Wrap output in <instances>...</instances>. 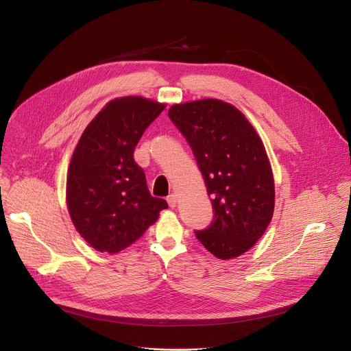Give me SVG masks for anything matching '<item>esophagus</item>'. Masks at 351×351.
<instances>
[{"instance_id":"obj_1","label":"esophagus","mask_w":351,"mask_h":351,"mask_svg":"<svg viewBox=\"0 0 351 351\" xmlns=\"http://www.w3.org/2000/svg\"><path fill=\"white\" fill-rule=\"evenodd\" d=\"M168 204H169V207H172V208H175V207L178 206V197H176L175 194H169V195H168Z\"/></svg>"}]
</instances>
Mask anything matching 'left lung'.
Listing matches in <instances>:
<instances>
[{"label":"left lung","mask_w":351,"mask_h":351,"mask_svg":"<svg viewBox=\"0 0 351 351\" xmlns=\"http://www.w3.org/2000/svg\"><path fill=\"white\" fill-rule=\"evenodd\" d=\"M168 115L193 149L215 211L197 239L219 260L244 254L265 233L275 208L272 167L260 134L218 98L175 104Z\"/></svg>","instance_id":"obj_1"}]
</instances>
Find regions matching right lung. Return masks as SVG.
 I'll return each mask as SVG.
<instances>
[{
  "instance_id": "right-lung-1",
  "label": "right lung",
  "mask_w": 351,
  "mask_h": 351,
  "mask_svg": "<svg viewBox=\"0 0 351 351\" xmlns=\"http://www.w3.org/2000/svg\"><path fill=\"white\" fill-rule=\"evenodd\" d=\"M165 107L141 95L114 98L91 119L75 147L66 206L73 226L97 252H122L168 208L165 199L149 194L145 175L133 158L144 130Z\"/></svg>"
}]
</instances>
